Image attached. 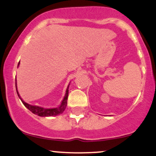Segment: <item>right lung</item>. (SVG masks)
<instances>
[{
    "label": "right lung",
    "mask_w": 156,
    "mask_h": 156,
    "mask_svg": "<svg viewBox=\"0 0 156 156\" xmlns=\"http://www.w3.org/2000/svg\"><path fill=\"white\" fill-rule=\"evenodd\" d=\"M19 65H20V62L18 63V65H17V67H19ZM69 84H70V82H69V85L67 86V89H66L65 94H64L63 100H62V102H61L60 105H58V107H56V108H44V107H42V106H39V105H34L28 104V103H27L26 102H25L24 101H23V100L22 99V98H21L20 95L18 91H17V80H16V82H15L16 90H17V95H18L19 98L20 99V101H22L23 105H24L25 106H26V108L28 109V110L31 111L33 114H36V115H38V116H39V117H53V116L59 115V114H62V113L64 112V111L65 110V108H66V106H67L68 94H69Z\"/></svg>",
    "instance_id": "1"
}]
</instances>
